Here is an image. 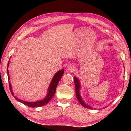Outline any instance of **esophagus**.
<instances>
[{
	"instance_id": "esophagus-1",
	"label": "esophagus",
	"mask_w": 131,
	"mask_h": 131,
	"mask_svg": "<svg viewBox=\"0 0 131 131\" xmlns=\"http://www.w3.org/2000/svg\"><path fill=\"white\" fill-rule=\"evenodd\" d=\"M75 70V67L73 65H70L67 66V70L70 72H73Z\"/></svg>"
}]
</instances>
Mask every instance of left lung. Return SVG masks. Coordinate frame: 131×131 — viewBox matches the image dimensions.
<instances>
[{
    "label": "left lung",
    "mask_w": 131,
    "mask_h": 131,
    "mask_svg": "<svg viewBox=\"0 0 131 131\" xmlns=\"http://www.w3.org/2000/svg\"><path fill=\"white\" fill-rule=\"evenodd\" d=\"M74 83H75V92H76V95H77V98L78 100V101H79V102L81 104V105H82V106H83L84 107L86 108H88V109H97V108H93L92 107H91V106H90L88 104H86V103L84 101V100L82 99L81 95V93H80V89L81 88V83H80V80L77 77H74ZM108 105L103 107L102 108H105L106 107H107L108 106Z\"/></svg>",
    "instance_id": "1"
}]
</instances>
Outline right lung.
<instances>
[{
	"mask_svg": "<svg viewBox=\"0 0 131 131\" xmlns=\"http://www.w3.org/2000/svg\"><path fill=\"white\" fill-rule=\"evenodd\" d=\"M9 61H10V59L8 62L7 67V75H8V81H9V86L10 91H11V93L13 95V97H14V98L18 101L22 103V104H23L24 105H26L29 107H32V108L39 107L41 106H44V105H46L47 104H48V103L49 102V101L51 99V98L53 97L54 94H55V92H56V88L58 85V82H59L61 78L62 77V76H63L64 74V70L62 69L61 70H59L54 75V76L53 77V78L51 81L49 86V87H48L47 93L43 99H42V100H38V101H34V102L25 101L19 99L18 98H16L14 95V93L12 91V85H11L10 82L9 81L10 78H9V72H8V66L9 64Z\"/></svg>",
	"mask_w": 131,
	"mask_h": 131,
	"instance_id": "obj_1",
	"label": "right lung"
}]
</instances>
